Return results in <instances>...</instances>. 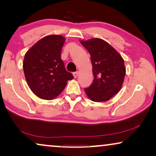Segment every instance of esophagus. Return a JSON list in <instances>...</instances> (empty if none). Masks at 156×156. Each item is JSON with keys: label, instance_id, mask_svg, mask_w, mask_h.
<instances>
[{"label": "esophagus", "instance_id": "34e87169", "mask_svg": "<svg viewBox=\"0 0 156 156\" xmlns=\"http://www.w3.org/2000/svg\"><path fill=\"white\" fill-rule=\"evenodd\" d=\"M78 74H79V72H74V73H73L74 77V78H76V76H78Z\"/></svg>", "mask_w": 156, "mask_h": 156}]
</instances>
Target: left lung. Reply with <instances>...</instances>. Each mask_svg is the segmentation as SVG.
<instances>
[{"mask_svg": "<svg viewBox=\"0 0 156 156\" xmlns=\"http://www.w3.org/2000/svg\"><path fill=\"white\" fill-rule=\"evenodd\" d=\"M91 56L94 80L84 91L89 99L101 102L109 100L122 86L126 69L124 61L108 42L99 38L81 41Z\"/></svg>", "mask_w": 156, "mask_h": 156, "instance_id": "left-lung-1", "label": "left lung"}]
</instances>
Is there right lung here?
I'll use <instances>...</instances> for the list:
<instances>
[{"label": "right lung", "instance_id": "right-lung-1", "mask_svg": "<svg viewBox=\"0 0 156 156\" xmlns=\"http://www.w3.org/2000/svg\"><path fill=\"white\" fill-rule=\"evenodd\" d=\"M65 37L46 36L26 52L23 61L25 80L33 92L40 99L51 100L57 97L74 78L65 69L61 59Z\"/></svg>", "mask_w": 156, "mask_h": 156}]
</instances>
